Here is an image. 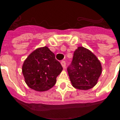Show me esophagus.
Wrapping results in <instances>:
<instances>
[{
  "label": "esophagus",
  "instance_id": "obj_1",
  "mask_svg": "<svg viewBox=\"0 0 120 120\" xmlns=\"http://www.w3.org/2000/svg\"><path fill=\"white\" fill-rule=\"evenodd\" d=\"M61 65H62V67L64 68V69H65V67H66L65 62V61H62V62H61Z\"/></svg>",
  "mask_w": 120,
  "mask_h": 120
}]
</instances>
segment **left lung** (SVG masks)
<instances>
[{"label":"left lung","instance_id":"1","mask_svg":"<svg viewBox=\"0 0 120 120\" xmlns=\"http://www.w3.org/2000/svg\"><path fill=\"white\" fill-rule=\"evenodd\" d=\"M67 70L73 87L87 90L98 83L102 66L93 52L83 47H79L73 53L71 67Z\"/></svg>","mask_w":120,"mask_h":120}]
</instances>
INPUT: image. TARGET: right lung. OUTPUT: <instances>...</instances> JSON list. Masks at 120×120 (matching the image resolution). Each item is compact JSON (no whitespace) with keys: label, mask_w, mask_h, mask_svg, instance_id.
I'll return each instance as SVG.
<instances>
[{"label":"right lung","mask_w":120,"mask_h":120,"mask_svg":"<svg viewBox=\"0 0 120 120\" xmlns=\"http://www.w3.org/2000/svg\"><path fill=\"white\" fill-rule=\"evenodd\" d=\"M62 70L54 53L46 46L33 51L22 65L25 83L29 88L37 91H46L52 88Z\"/></svg>","instance_id":"1"}]
</instances>
